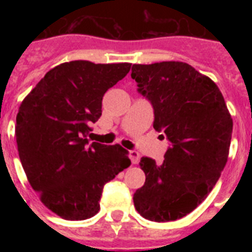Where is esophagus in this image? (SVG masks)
<instances>
[{
	"mask_svg": "<svg viewBox=\"0 0 252 252\" xmlns=\"http://www.w3.org/2000/svg\"><path fill=\"white\" fill-rule=\"evenodd\" d=\"M128 156H129L130 162H132L133 165H136L138 162V159H140V154H138V152H136V150H129V152H128Z\"/></svg>",
	"mask_w": 252,
	"mask_h": 252,
	"instance_id": "obj_1",
	"label": "esophagus"
}]
</instances>
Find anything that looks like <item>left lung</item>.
I'll return each instance as SVG.
<instances>
[{
	"label": "left lung",
	"mask_w": 252,
	"mask_h": 252,
	"mask_svg": "<svg viewBox=\"0 0 252 252\" xmlns=\"http://www.w3.org/2000/svg\"><path fill=\"white\" fill-rule=\"evenodd\" d=\"M130 77L153 107L154 129L170 141L162 163L141 158L146 179L134 192V207L150 221H175L203 203L217 183L233 120L217 85L186 63L134 64Z\"/></svg>",
	"instance_id": "1"
}]
</instances>
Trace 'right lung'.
<instances>
[{"mask_svg":"<svg viewBox=\"0 0 252 252\" xmlns=\"http://www.w3.org/2000/svg\"><path fill=\"white\" fill-rule=\"evenodd\" d=\"M130 64L70 61L51 69L22 102L18 153L31 187L65 220L96 215L103 187L130 165L126 150L87 138L102 115L103 95Z\"/></svg>","mask_w":252,"mask_h":252,"instance_id":"add662e5","label":"right lung"}]
</instances>
